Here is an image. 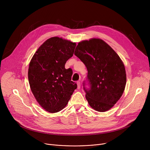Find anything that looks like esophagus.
I'll list each match as a JSON object with an SVG mask.
<instances>
[{"label":"esophagus","instance_id":"obj_1","mask_svg":"<svg viewBox=\"0 0 150 150\" xmlns=\"http://www.w3.org/2000/svg\"><path fill=\"white\" fill-rule=\"evenodd\" d=\"M77 88H78V89H80V88H81V84H80V81H77Z\"/></svg>","mask_w":150,"mask_h":150}]
</instances>
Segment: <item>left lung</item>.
Masks as SVG:
<instances>
[{"label":"left lung","mask_w":150,"mask_h":150,"mask_svg":"<svg viewBox=\"0 0 150 150\" xmlns=\"http://www.w3.org/2000/svg\"><path fill=\"white\" fill-rule=\"evenodd\" d=\"M75 54L88 70L90 89H84L90 106L98 112L111 109L121 98L127 83L123 61L103 40L92 38L78 44Z\"/></svg>","instance_id":"obj_1"}]
</instances>
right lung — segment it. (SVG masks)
<instances>
[{"label": "right lung", "mask_w": 150, "mask_h": 150, "mask_svg": "<svg viewBox=\"0 0 150 150\" xmlns=\"http://www.w3.org/2000/svg\"><path fill=\"white\" fill-rule=\"evenodd\" d=\"M76 45L62 38H50L39 47L30 62L31 91L39 105L50 113L64 109L77 88L71 81L72 71L65 69Z\"/></svg>", "instance_id": "obj_1"}]
</instances>
